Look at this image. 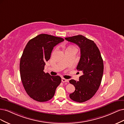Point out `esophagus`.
<instances>
[{
    "label": "esophagus",
    "instance_id": "esophagus-1",
    "mask_svg": "<svg viewBox=\"0 0 124 124\" xmlns=\"http://www.w3.org/2000/svg\"><path fill=\"white\" fill-rule=\"evenodd\" d=\"M69 80L68 79H66L65 78H62V82H68Z\"/></svg>",
    "mask_w": 124,
    "mask_h": 124
}]
</instances>
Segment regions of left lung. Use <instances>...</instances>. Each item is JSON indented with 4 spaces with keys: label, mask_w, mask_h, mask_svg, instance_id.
Segmentation results:
<instances>
[{
    "label": "left lung",
    "mask_w": 124,
    "mask_h": 124,
    "mask_svg": "<svg viewBox=\"0 0 124 124\" xmlns=\"http://www.w3.org/2000/svg\"><path fill=\"white\" fill-rule=\"evenodd\" d=\"M65 39L76 44L80 49V59L77 70L83 73L79 81L74 79L70 80V83L75 87V91L70 94V97L78 102H85L93 96L101 85L103 72V60L93 41L82 35Z\"/></svg>",
    "instance_id": "obj_1"
}]
</instances>
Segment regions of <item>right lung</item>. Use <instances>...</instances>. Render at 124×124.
Instances as JSON below:
<instances>
[{"label":"right lung","mask_w":124,"mask_h":124,"mask_svg":"<svg viewBox=\"0 0 124 124\" xmlns=\"http://www.w3.org/2000/svg\"><path fill=\"white\" fill-rule=\"evenodd\" d=\"M63 41L61 38L41 34L30 39L23 50L19 64L21 78L27 93L36 101H49L61 82L59 76H51L44 70L54 47Z\"/></svg>","instance_id":"add662e5"}]
</instances>
